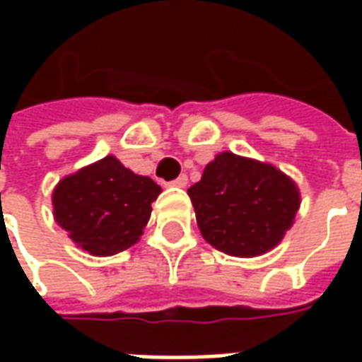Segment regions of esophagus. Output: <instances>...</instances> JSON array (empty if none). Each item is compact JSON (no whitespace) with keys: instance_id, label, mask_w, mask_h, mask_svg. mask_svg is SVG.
Here are the masks:
<instances>
[{"instance_id":"1","label":"esophagus","mask_w":362,"mask_h":362,"mask_svg":"<svg viewBox=\"0 0 362 362\" xmlns=\"http://www.w3.org/2000/svg\"><path fill=\"white\" fill-rule=\"evenodd\" d=\"M170 184L176 186V188H186V186H188V176H186V174H180V176H178L176 180L170 182Z\"/></svg>"}]
</instances>
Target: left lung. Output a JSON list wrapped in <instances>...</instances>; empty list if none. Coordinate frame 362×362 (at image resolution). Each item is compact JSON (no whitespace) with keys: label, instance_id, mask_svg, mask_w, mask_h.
<instances>
[{"label":"left lung","instance_id":"1","mask_svg":"<svg viewBox=\"0 0 362 362\" xmlns=\"http://www.w3.org/2000/svg\"><path fill=\"white\" fill-rule=\"evenodd\" d=\"M199 233L213 248L236 258L273 250L300 207L296 182L269 163L223 151L189 186Z\"/></svg>","mask_w":362,"mask_h":362}]
</instances>
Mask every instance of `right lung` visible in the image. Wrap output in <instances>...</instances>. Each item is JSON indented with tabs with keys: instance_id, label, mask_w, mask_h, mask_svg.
Returning <instances> with one entry per match:
<instances>
[{
	"instance_id": "1",
	"label": "right lung",
	"mask_w": 362,
	"mask_h": 362,
	"mask_svg": "<svg viewBox=\"0 0 362 362\" xmlns=\"http://www.w3.org/2000/svg\"><path fill=\"white\" fill-rule=\"evenodd\" d=\"M163 189L114 155L67 174L52 192L54 219L77 248L106 258L134 246Z\"/></svg>"
}]
</instances>
